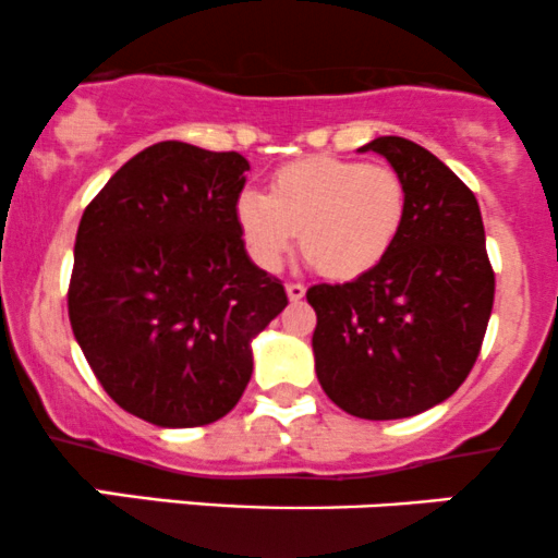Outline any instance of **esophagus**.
I'll list each match as a JSON object with an SVG mask.
<instances>
[{"label": "esophagus", "instance_id": "obj_1", "mask_svg": "<svg viewBox=\"0 0 558 558\" xmlns=\"http://www.w3.org/2000/svg\"><path fill=\"white\" fill-rule=\"evenodd\" d=\"M287 298H290L292 303L303 301V298H305V287L301 284V281H290V284H287Z\"/></svg>", "mask_w": 558, "mask_h": 558}]
</instances>
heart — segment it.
<instances>
[{"label": "heart", "instance_id": "heart-1", "mask_svg": "<svg viewBox=\"0 0 558 558\" xmlns=\"http://www.w3.org/2000/svg\"><path fill=\"white\" fill-rule=\"evenodd\" d=\"M407 215V189L393 167L356 159L303 157L268 181V194L244 191L233 205L236 229L266 271L281 266L292 242L335 281L369 274L391 253Z\"/></svg>", "mask_w": 558, "mask_h": 558}]
</instances>
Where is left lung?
<instances>
[{
  "mask_svg": "<svg viewBox=\"0 0 558 558\" xmlns=\"http://www.w3.org/2000/svg\"><path fill=\"white\" fill-rule=\"evenodd\" d=\"M359 151L388 159L407 189L391 253L345 284H314L322 388L364 421L412 417L452 397L471 373L495 301L473 191L430 151L383 135Z\"/></svg>",
  "mask_w": 558,
  "mask_h": 558,
  "instance_id": "8db88e82",
  "label": "left lung"
}]
</instances>
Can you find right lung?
<instances>
[{"mask_svg": "<svg viewBox=\"0 0 558 558\" xmlns=\"http://www.w3.org/2000/svg\"><path fill=\"white\" fill-rule=\"evenodd\" d=\"M250 161L181 141L119 167L80 220L69 319L87 364L122 410L194 428L236 407L253 338L287 305L250 260L233 205Z\"/></svg>", "mask_w": 558, "mask_h": 558, "instance_id": "add662e5", "label": "right lung"}]
</instances>
